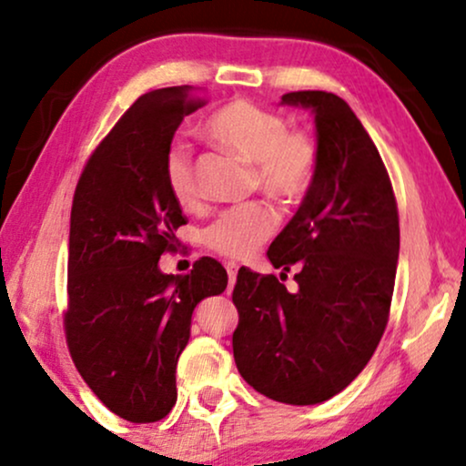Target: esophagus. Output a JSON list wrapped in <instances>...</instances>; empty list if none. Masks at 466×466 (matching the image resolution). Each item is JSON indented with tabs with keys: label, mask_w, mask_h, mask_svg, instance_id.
<instances>
[{
	"label": "esophagus",
	"mask_w": 466,
	"mask_h": 466,
	"mask_svg": "<svg viewBox=\"0 0 466 466\" xmlns=\"http://www.w3.org/2000/svg\"><path fill=\"white\" fill-rule=\"evenodd\" d=\"M226 268H228V276H229V289H228V293H229V290L234 289V284H237V273H238V265H234V262H228Z\"/></svg>",
	"instance_id": "34e87169"
}]
</instances>
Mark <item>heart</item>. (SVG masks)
Instances as JSON below:
<instances>
[{"mask_svg": "<svg viewBox=\"0 0 466 466\" xmlns=\"http://www.w3.org/2000/svg\"><path fill=\"white\" fill-rule=\"evenodd\" d=\"M206 134L248 162H254L256 184L279 204H297L306 198L317 176V145L304 132H290L278 112L248 99L218 108L206 121ZM165 179L173 199L188 208L199 199V179L193 156L176 145L165 158ZM278 217L267 204H245L223 212L206 228L204 240L221 256L249 258L276 232Z\"/></svg>", "mask_w": 466, "mask_h": 466, "instance_id": "1", "label": "heart"}]
</instances>
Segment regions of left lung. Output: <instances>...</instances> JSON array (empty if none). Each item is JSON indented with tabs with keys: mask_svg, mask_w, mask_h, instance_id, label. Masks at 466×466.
Masks as SVG:
<instances>
[{
	"mask_svg": "<svg viewBox=\"0 0 466 466\" xmlns=\"http://www.w3.org/2000/svg\"><path fill=\"white\" fill-rule=\"evenodd\" d=\"M282 106L310 110L317 176L267 256L297 265L289 293L276 276L240 268L232 301L238 373L258 393L315 406L347 389L371 360L389 321L400 217L389 173L354 110L334 93L297 91Z\"/></svg>",
	"mask_w": 466,
	"mask_h": 466,
	"instance_id": "obj_1",
	"label": "left lung"
}]
</instances>
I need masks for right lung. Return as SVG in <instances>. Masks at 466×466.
Returning <instances> with one entry per match:
<instances>
[{
    "mask_svg": "<svg viewBox=\"0 0 466 466\" xmlns=\"http://www.w3.org/2000/svg\"><path fill=\"white\" fill-rule=\"evenodd\" d=\"M199 106L193 86L141 95L95 149L73 195L66 343L88 389L132 423L160 421L176 406L195 306L228 287L215 258H201L188 276L158 265L187 223L165 158Z\"/></svg>",
    "mask_w": 466,
    "mask_h": 466,
    "instance_id": "1",
    "label": "right lung"
}]
</instances>
